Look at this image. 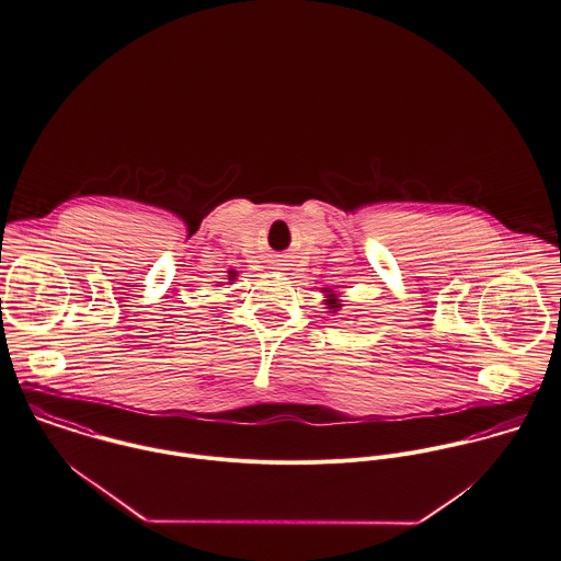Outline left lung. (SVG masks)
<instances>
[{
	"label": "left lung",
	"instance_id": "left-lung-1",
	"mask_svg": "<svg viewBox=\"0 0 561 561\" xmlns=\"http://www.w3.org/2000/svg\"><path fill=\"white\" fill-rule=\"evenodd\" d=\"M323 293H328V295H325V306H328V310H330V312H337V310L342 308V304H340L336 293L330 290V288H325Z\"/></svg>",
	"mask_w": 561,
	"mask_h": 561
}]
</instances>
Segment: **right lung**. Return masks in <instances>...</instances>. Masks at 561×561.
<instances>
[{
  "mask_svg": "<svg viewBox=\"0 0 561 561\" xmlns=\"http://www.w3.org/2000/svg\"><path fill=\"white\" fill-rule=\"evenodd\" d=\"M233 277H236V273H233V271H229V282H233Z\"/></svg>",
  "mask_w": 561,
  "mask_h": 561,
  "instance_id": "right-lung-1",
  "label": "right lung"
}]
</instances>
